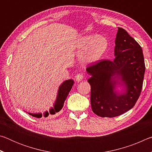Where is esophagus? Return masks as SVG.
I'll list each match as a JSON object with an SVG mask.
<instances>
[{
    "label": "esophagus",
    "mask_w": 152,
    "mask_h": 152,
    "mask_svg": "<svg viewBox=\"0 0 152 152\" xmlns=\"http://www.w3.org/2000/svg\"><path fill=\"white\" fill-rule=\"evenodd\" d=\"M83 78H84L83 74H76V76H75V80L76 82H80L82 79H83Z\"/></svg>",
    "instance_id": "34e87169"
}]
</instances>
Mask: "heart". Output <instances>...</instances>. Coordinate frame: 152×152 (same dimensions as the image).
<instances>
[{
	"label": "heart",
	"mask_w": 152,
	"mask_h": 152,
	"mask_svg": "<svg viewBox=\"0 0 152 152\" xmlns=\"http://www.w3.org/2000/svg\"><path fill=\"white\" fill-rule=\"evenodd\" d=\"M78 48L84 49L81 53V59L84 62L95 63L104 55L108 48V42L102 35H88L81 38Z\"/></svg>",
	"instance_id": "b5f03b06"
}]
</instances>
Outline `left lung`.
Listing matches in <instances>:
<instances>
[{
    "label": "left lung",
    "instance_id": "obj_1",
    "mask_svg": "<svg viewBox=\"0 0 152 152\" xmlns=\"http://www.w3.org/2000/svg\"><path fill=\"white\" fill-rule=\"evenodd\" d=\"M113 60H103L88 67L92 110L101 117L119 116L134 107L140 96L145 66L139 43L118 27ZM117 87H122L118 91Z\"/></svg>",
    "mask_w": 152,
    "mask_h": 152
}]
</instances>
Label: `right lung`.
<instances>
[{
  "label": "right lung",
  "mask_w": 152,
  "mask_h": 152,
  "mask_svg": "<svg viewBox=\"0 0 152 152\" xmlns=\"http://www.w3.org/2000/svg\"><path fill=\"white\" fill-rule=\"evenodd\" d=\"M74 83V82L73 80L70 79V80H67L64 81L61 84V85L59 86L57 97H56L55 102L54 104H53V107H51L49 111L46 110L45 113H43V114H42V113H28V114H29L30 115H32L33 117H35L37 118H41L43 116L44 117H47L49 116V115H54L56 113L60 111V110L62 109L64 102H65L66 98L69 94V92H70L72 88Z\"/></svg>",
  "instance_id": "add662e5"
}]
</instances>
